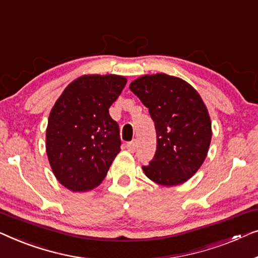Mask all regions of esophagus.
I'll return each mask as SVG.
<instances>
[{
  "mask_svg": "<svg viewBox=\"0 0 258 258\" xmlns=\"http://www.w3.org/2000/svg\"><path fill=\"white\" fill-rule=\"evenodd\" d=\"M126 147H127L128 152H131V153H134V152H136V150H137V141L133 140V141H131V143H127Z\"/></svg>",
  "mask_w": 258,
  "mask_h": 258,
  "instance_id": "esophagus-1",
  "label": "esophagus"
}]
</instances>
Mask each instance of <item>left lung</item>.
<instances>
[{
	"label": "left lung",
	"instance_id": "1",
	"mask_svg": "<svg viewBox=\"0 0 258 258\" xmlns=\"http://www.w3.org/2000/svg\"><path fill=\"white\" fill-rule=\"evenodd\" d=\"M130 89L148 108L157 130V152L144 173L165 187L184 183L202 166L212 141L201 96L189 83L166 74L141 76Z\"/></svg>",
	"mask_w": 258,
	"mask_h": 258
}]
</instances>
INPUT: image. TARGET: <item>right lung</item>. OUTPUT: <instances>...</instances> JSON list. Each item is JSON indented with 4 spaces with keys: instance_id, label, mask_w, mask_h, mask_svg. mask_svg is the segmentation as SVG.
<instances>
[{
    "instance_id": "obj_1",
    "label": "right lung",
    "mask_w": 258,
    "mask_h": 258,
    "mask_svg": "<svg viewBox=\"0 0 258 258\" xmlns=\"http://www.w3.org/2000/svg\"><path fill=\"white\" fill-rule=\"evenodd\" d=\"M126 83L119 75H83L64 89L50 111L46 155L53 175L69 190L99 186L120 152L119 126L108 108Z\"/></svg>"
}]
</instances>
